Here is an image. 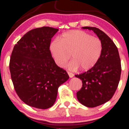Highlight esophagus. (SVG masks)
<instances>
[{
	"instance_id": "1",
	"label": "esophagus",
	"mask_w": 129,
	"mask_h": 129,
	"mask_svg": "<svg viewBox=\"0 0 129 129\" xmlns=\"http://www.w3.org/2000/svg\"><path fill=\"white\" fill-rule=\"evenodd\" d=\"M68 75H69V77L70 78H73V77L74 76V75L73 73H70V72H68Z\"/></svg>"
}]
</instances>
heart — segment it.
Masks as SVG:
<instances>
[{"instance_id":"heart-1","label":"heart","mask_w":129,"mask_h":129,"mask_svg":"<svg viewBox=\"0 0 129 129\" xmlns=\"http://www.w3.org/2000/svg\"><path fill=\"white\" fill-rule=\"evenodd\" d=\"M103 50L101 40L89 33L79 30L64 33L59 40L54 39L50 45V51L57 66L63 67L69 60L68 67L71 70L79 68L88 70L96 63Z\"/></svg>"}]
</instances>
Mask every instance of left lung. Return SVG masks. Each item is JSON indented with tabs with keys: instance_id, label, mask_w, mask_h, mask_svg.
<instances>
[{
	"instance_id": "1",
	"label": "left lung",
	"mask_w": 129,
	"mask_h": 129,
	"mask_svg": "<svg viewBox=\"0 0 129 129\" xmlns=\"http://www.w3.org/2000/svg\"><path fill=\"white\" fill-rule=\"evenodd\" d=\"M82 28L92 30L103 45L96 63L85 73L75 75L82 82L76 93L78 100L86 107H95L109 101L116 91L120 80L121 60L116 46L105 33L96 27Z\"/></svg>"
}]
</instances>
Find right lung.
Listing matches in <instances>:
<instances>
[{"mask_svg": "<svg viewBox=\"0 0 129 129\" xmlns=\"http://www.w3.org/2000/svg\"><path fill=\"white\" fill-rule=\"evenodd\" d=\"M59 29L49 26L29 31L14 45L10 71L14 89L23 103L47 109L55 103L57 90L69 78L51 56V38Z\"/></svg>", "mask_w": 129, "mask_h": 129, "instance_id": "obj_1", "label": "right lung"}]
</instances>
